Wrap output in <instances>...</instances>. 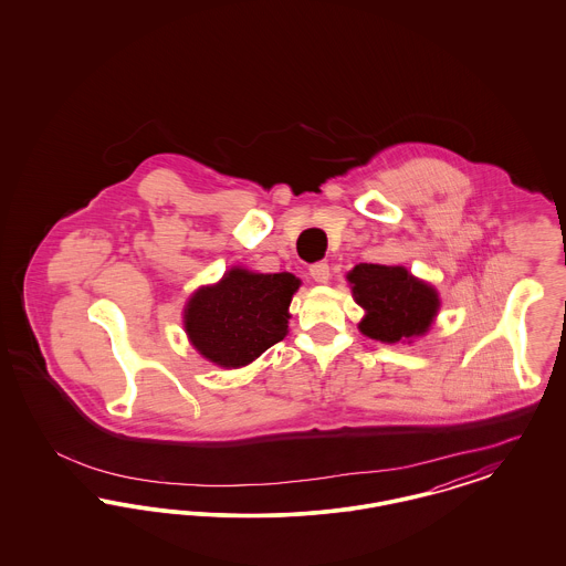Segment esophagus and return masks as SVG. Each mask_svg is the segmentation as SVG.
I'll return each mask as SVG.
<instances>
[{"mask_svg": "<svg viewBox=\"0 0 566 566\" xmlns=\"http://www.w3.org/2000/svg\"><path fill=\"white\" fill-rule=\"evenodd\" d=\"M310 275L316 280V282H328V277H331V268H328V263L326 261H318V263H314L312 268H310Z\"/></svg>", "mask_w": 566, "mask_h": 566, "instance_id": "1", "label": "esophagus"}]
</instances>
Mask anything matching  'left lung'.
<instances>
[{
    "instance_id": "left-lung-1",
    "label": "left lung",
    "mask_w": 566,
    "mask_h": 566,
    "mask_svg": "<svg viewBox=\"0 0 566 566\" xmlns=\"http://www.w3.org/2000/svg\"><path fill=\"white\" fill-rule=\"evenodd\" d=\"M352 293L367 316L358 328L379 342H403L427 333L439 307L434 289L403 268L360 263L348 273Z\"/></svg>"
}]
</instances>
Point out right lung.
<instances>
[{
  "label": "right lung",
  "instance_id": "obj_1",
  "mask_svg": "<svg viewBox=\"0 0 566 566\" xmlns=\"http://www.w3.org/2000/svg\"><path fill=\"white\" fill-rule=\"evenodd\" d=\"M296 289L293 273L229 271L216 286L197 291L187 305L192 346L220 367L252 363L284 339Z\"/></svg>",
  "mask_w": 566,
  "mask_h": 566
}]
</instances>
